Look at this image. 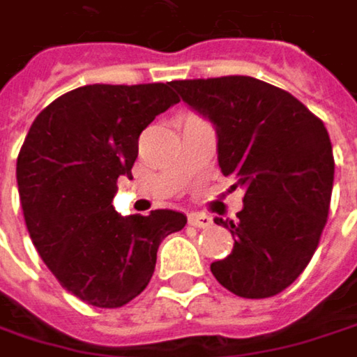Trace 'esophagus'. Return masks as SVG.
<instances>
[{
	"label": "esophagus",
	"instance_id": "obj_1",
	"mask_svg": "<svg viewBox=\"0 0 357 357\" xmlns=\"http://www.w3.org/2000/svg\"><path fill=\"white\" fill-rule=\"evenodd\" d=\"M188 221H190V225H194V227H198V229H206V227L213 225V219H211L208 215H204V213H192V215L188 217Z\"/></svg>",
	"mask_w": 357,
	"mask_h": 357
}]
</instances>
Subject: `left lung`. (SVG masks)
<instances>
[{"label":"left lung","mask_w":357,"mask_h":357,"mask_svg":"<svg viewBox=\"0 0 357 357\" xmlns=\"http://www.w3.org/2000/svg\"><path fill=\"white\" fill-rule=\"evenodd\" d=\"M172 86L213 123L219 167L246 192L238 221L215 217L234 236L231 254L211 264L215 279L240 298L283 291L310 262L328 215L335 161L324 123L289 93L250 76Z\"/></svg>","instance_id":"obj_1"}]
</instances>
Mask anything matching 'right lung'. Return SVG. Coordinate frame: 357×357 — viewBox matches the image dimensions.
I'll return each instance as SVG.
<instances>
[{"instance_id": "obj_1", "label": "right lung", "mask_w": 357, "mask_h": 357, "mask_svg": "<svg viewBox=\"0 0 357 357\" xmlns=\"http://www.w3.org/2000/svg\"><path fill=\"white\" fill-rule=\"evenodd\" d=\"M179 103L172 82L89 84L33 121L16 163L24 221L38 256L63 289L97 308H119L151 281L163 238L185 215L157 208L119 215L117 178H132L140 132Z\"/></svg>"}]
</instances>
